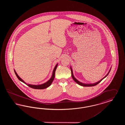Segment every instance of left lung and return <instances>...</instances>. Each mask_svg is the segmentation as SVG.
Here are the masks:
<instances>
[{
    "instance_id": "8db88e82",
    "label": "left lung",
    "mask_w": 125,
    "mask_h": 125,
    "mask_svg": "<svg viewBox=\"0 0 125 125\" xmlns=\"http://www.w3.org/2000/svg\"><path fill=\"white\" fill-rule=\"evenodd\" d=\"M70 68H71V71L72 77V78L73 79V80L74 81V82H75L76 83H77L78 84L80 85V86H83V87H91V86H95V85H96L98 84V83H100L104 78H105L106 77L107 75H108V74H109V73H110V71H111V68H112V67H111V68H110L109 71L108 72V73H107V74H106L104 77L103 78H102L100 81H99L96 82L95 83H82V82H80V81H79L77 79H76V78H75V77L74 76V75H73V70H72V67L71 66H70Z\"/></svg>"
}]
</instances>
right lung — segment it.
<instances>
[{"label": "right lung", "mask_w": 125, "mask_h": 125, "mask_svg": "<svg viewBox=\"0 0 125 125\" xmlns=\"http://www.w3.org/2000/svg\"><path fill=\"white\" fill-rule=\"evenodd\" d=\"M58 65V64H57V65H55V66L54 67L53 70V72H52V75L51 78L48 81H47L46 82H45V83H42V84H39V85H34V84H30L26 83V82H24V80H23L18 75V74L15 71V70L14 69V73H15L17 77L18 78V79L20 81H21V82H22V83H23L25 84H26V85H27L28 86H29L30 88L34 89H46V88H47L48 87H49L52 84V82H53V81L54 79V78H55V71H56V68L57 67Z\"/></svg>", "instance_id": "add662e5"}]
</instances>
